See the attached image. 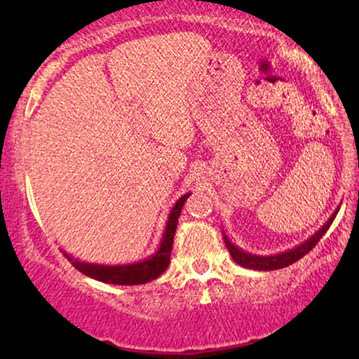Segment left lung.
Masks as SVG:
<instances>
[{"mask_svg": "<svg viewBox=\"0 0 359 359\" xmlns=\"http://www.w3.org/2000/svg\"><path fill=\"white\" fill-rule=\"evenodd\" d=\"M338 210H340V208H337L335 212L330 215V219H328L327 222L322 225V229H318L311 238L306 240V242L301 243L296 248L287 250V252L273 255V257H258V255L243 252V250L235 247V245L230 242L225 233H224V240H225V245H227V250L230 252V255H232L233 262H237L240 266L250 268V269H258V271H273V269H281V268L289 266V264L296 263L297 259H301L304 255H307L313 247H316V245L318 243V240L325 235L328 227H330L333 220H335Z\"/></svg>", "mask_w": 359, "mask_h": 359, "instance_id": "1", "label": "left lung"}]
</instances>
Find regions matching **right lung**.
I'll return each instance as SVG.
<instances>
[{
  "instance_id": "1",
  "label": "right lung",
  "mask_w": 359,
  "mask_h": 359,
  "mask_svg": "<svg viewBox=\"0 0 359 359\" xmlns=\"http://www.w3.org/2000/svg\"><path fill=\"white\" fill-rule=\"evenodd\" d=\"M189 196L191 193L181 196V198L176 201V204L173 205V209H171V212L168 215V222H166L165 233L163 238H161L158 250H156L151 257L144 259V262L109 266V264H93L78 262V259H75L72 255H68L65 252H63V255H65V258L78 269V271L101 283L119 284V286H135V284H145L151 281V279H156L170 264L171 248H173V238L176 232V225H178V217L181 214V209H183V204L186 203V199H188Z\"/></svg>"
}]
</instances>
